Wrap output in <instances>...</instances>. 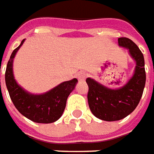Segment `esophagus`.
I'll return each instance as SVG.
<instances>
[{
	"instance_id": "obj_1",
	"label": "esophagus",
	"mask_w": 154,
	"mask_h": 154,
	"mask_svg": "<svg viewBox=\"0 0 154 154\" xmlns=\"http://www.w3.org/2000/svg\"><path fill=\"white\" fill-rule=\"evenodd\" d=\"M77 78L79 81H84L86 79V73L84 72H79L77 74Z\"/></svg>"
}]
</instances>
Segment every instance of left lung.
I'll use <instances>...</instances> for the list:
<instances>
[{"instance_id": "8db88e82", "label": "left lung", "mask_w": 154, "mask_h": 154, "mask_svg": "<svg viewBox=\"0 0 154 154\" xmlns=\"http://www.w3.org/2000/svg\"><path fill=\"white\" fill-rule=\"evenodd\" d=\"M119 45L129 50L137 66L133 77L119 89H109L87 78L88 85V101L91 112L97 118L106 121L121 120L134 110L142 98L146 83L144 57L137 45L128 38H119Z\"/></svg>"}]
</instances>
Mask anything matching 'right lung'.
Returning <instances> with one entry per match:
<instances>
[{
    "label": "right lung",
    "instance_id": "1",
    "mask_svg": "<svg viewBox=\"0 0 154 154\" xmlns=\"http://www.w3.org/2000/svg\"><path fill=\"white\" fill-rule=\"evenodd\" d=\"M16 48L8 60L5 73L7 90L12 103L23 116L37 123H52L62 116L66 104V99L75 88L77 78L64 82L44 94H30L16 82L12 73V60L17 51L23 44Z\"/></svg>",
    "mask_w": 154,
    "mask_h": 154
}]
</instances>
